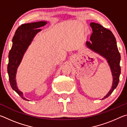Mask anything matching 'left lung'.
Segmentation results:
<instances>
[{
    "label": "left lung",
    "instance_id": "1",
    "mask_svg": "<svg viewBox=\"0 0 127 127\" xmlns=\"http://www.w3.org/2000/svg\"><path fill=\"white\" fill-rule=\"evenodd\" d=\"M90 26L92 29V33L90 37L91 41H87L86 46L107 60L113 76L112 87L106 95L102 98L104 100L110 95L119 83L121 71L120 54L115 38L110 30L94 22L90 23Z\"/></svg>",
    "mask_w": 127,
    "mask_h": 127
}]
</instances>
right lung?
Segmentation results:
<instances>
[{"instance_id": "1", "label": "right lung", "mask_w": 127, "mask_h": 127, "mask_svg": "<svg viewBox=\"0 0 127 127\" xmlns=\"http://www.w3.org/2000/svg\"><path fill=\"white\" fill-rule=\"evenodd\" d=\"M47 23L46 21L26 23L17 29L12 39V46L9 53V63L8 64V73L10 86L22 99L29 101L23 97V93L17 86L16 76L18 66L20 65L24 54L31 44L33 38L41 31L39 28Z\"/></svg>"}]
</instances>
